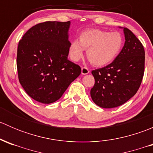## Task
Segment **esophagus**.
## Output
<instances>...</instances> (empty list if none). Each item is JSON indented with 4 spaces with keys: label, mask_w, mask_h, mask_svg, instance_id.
<instances>
[{
    "label": "esophagus",
    "mask_w": 153,
    "mask_h": 153,
    "mask_svg": "<svg viewBox=\"0 0 153 153\" xmlns=\"http://www.w3.org/2000/svg\"><path fill=\"white\" fill-rule=\"evenodd\" d=\"M89 73V70L86 67H82L81 68V74L82 75H87Z\"/></svg>",
    "instance_id": "esophagus-1"
}]
</instances>
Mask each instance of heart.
I'll use <instances>...</instances> for the list:
<instances>
[{
	"label": "heart",
	"instance_id": "obj_1",
	"mask_svg": "<svg viewBox=\"0 0 153 153\" xmlns=\"http://www.w3.org/2000/svg\"><path fill=\"white\" fill-rule=\"evenodd\" d=\"M124 40L120 33L109 32L98 29L84 31L79 40L71 42L69 53L71 59L78 61L83 58L84 49L86 56L95 67L109 64L116 58L122 49Z\"/></svg>",
	"mask_w": 153,
	"mask_h": 153
}]
</instances>
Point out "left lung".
<instances>
[{
	"label": "left lung",
	"instance_id": "1",
	"mask_svg": "<svg viewBox=\"0 0 153 153\" xmlns=\"http://www.w3.org/2000/svg\"><path fill=\"white\" fill-rule=\"evenodd\" d=\"M123 29L125 43L115 60L92 71L95 85L90 90L92 101L100 107L119 106L133 97L139 89L144 72V49L129 29Z\"/></svg>",
	"mask_w": 153,
	"mask_h": 153
}]
</instances>
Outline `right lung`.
Returning a JSON list of instances; mask_svg holds the SVG:
<instances>
[{
    "label": "right lung",
    "mask_w": 153,
    "mask_h": 153,
    "mask_svg": "<svg viewBox=\"0 0 153 153\" xmlns=\"http://www.w3.org/2000/svg\"><path fill=\"white\" fill-rule=\"evenodd\" d=\"M70 21H47L30 28L19 41L17 68L20 84L42 104L58 101L81 72L68 60Z\"/></svg>",
    "instance_id": "add662e5"
}]
</instances>
